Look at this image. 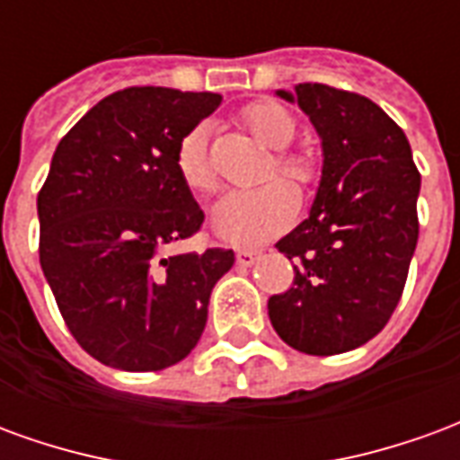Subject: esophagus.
<instances>
[{"instance_id":"obj_1","label":"esophagus","mask_w":460,"mask_h":460,"mask_svg":"<svg viewBox=\"0 0 460 460\" xmlns=\"http://www.w3.org/2000/svg\"><path fill=\"white\" fill-rule=\"evenodd\" d=\"M261 251L256 249H239L236 251V261H239V266H251L253 261L259 259Z\"/></svg>"}]
</instances>
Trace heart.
<instances>
[{"label":"heart","mask_w":460,"mask_h":460,"mask_svg":"<svg viewBox=\"0 0 460 460\" xmlns=\"http://www.w3.org/2000/svg\"><path fill=\"white\" fill-rule=\"evenodd\" d=\"M241 120L273 152V164L269 174H279L293 187L305 190L315 180V164L308 155L288 150V145L298 135V122L286 105L273 101H259L243 108ZM177 174L181 184L194 194H214L219 180L211 170L209 145H207V125L191 128L177 145ZM298 197L286 181H269L259 190L234 191L217 204L214 209V229L224 239L234 243H259L288 229L296 219Z\"/></svg>","instance_id":"heart-1"}]
</instances>
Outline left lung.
I'll use <instances>...</instances> for the list:
<instances>
[{
    "label": "left lung",
    "instance_id": "left-lung-1",
    "mask_svg": "<svg viewBox=\"0 0 460 460\" xmlns=\"http://www.w3.org/2000/svg\"><path fill=\"white\" fill-rule=\"evenodd\" d=\"M296 101L325 162L310 217L276 243L296 276L269 298V318L293 349L340 355L382 332L399 305L419 239L421 174L404 130L365 95L298 84Z\"/></svg>",
    "mask_w": 460,
    "mask_h": 460
}]
</instances>
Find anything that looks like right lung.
Here are the masks:
<instances>
[{
  "label": "right lung",
  "mask_w": 460,
  "mask_h": 460,
  "mask_svg": "<svg viewBox=\"0 0 460 460\" xmlns=\"http://www.w3.org/2000/svg\"><path fill=\"white\" fill-rule=\"evenodd\" d=\"M221 103L217 93L132 85L66 132L39 191V261L66 328L115 369L181 362L207 325L231 249L170 253L204 224L177 174V145Z\"/></svg>",
  "instance_id": "obj_1"
}]
</instances>
